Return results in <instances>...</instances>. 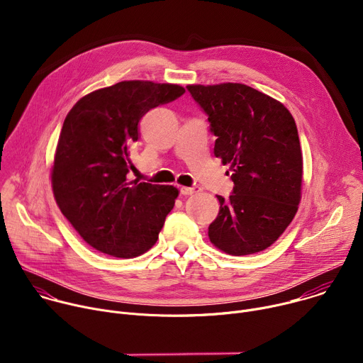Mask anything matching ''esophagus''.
Instances as JSON below:
<instances>
[{
	"mask_svg": "<svg viewBox=\"0 0 363 363\" xmlns=\"http://www.w3.org/2000/svg\"><path fill=\"white\" fill-rule=\"evenodd\" d=\"M199 191H201L199 186H182L181 188V194L182 195H192V194H196Z\"/></svg>",
	"mask_w": 363,
	"mask_h": 363,
	"instance_id": "1",
	"label": "esophagus"
}]
</instances>
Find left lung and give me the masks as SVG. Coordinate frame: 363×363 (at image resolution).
<instances>
[{"mask_svg": "<svg viewBox=\"0 0 363 363\" xmlns=\"http://www.w3.org/2000/svg\"><path fill=\"white\" fill-rule=\"evenodd\" d=\"M217 136L214 155L230 165V198L210 241L230 255L269 248L293 221L301 198L303 157L296 122L279 100L241 83L188 84Z\"/></svg>", "mask_w": 363, "mask_h": 363, "instance_id": "obj_1", "label": "left lung"}]
</instances>
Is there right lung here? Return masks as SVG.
Segmentation results:
<instances>
[{
    "label": "right lung",
    "mask_w": 363,
    "mask_h": 363,
    "mask_svg": "<svg viewBox=\"0 0 363 363\" xmlns=\"http://www.w3.org/2000/svg\"><path fill=\"white\" fill-rule=\"evenodd\" d=\"M185 93L179 84L119 82L83 96L67 113L51 168L60 211L100 252L133 258L158 240L179 191L128 181L138 123Z\"/></svg>",
    "instance_id": "obj_1"
}]
</instances>
